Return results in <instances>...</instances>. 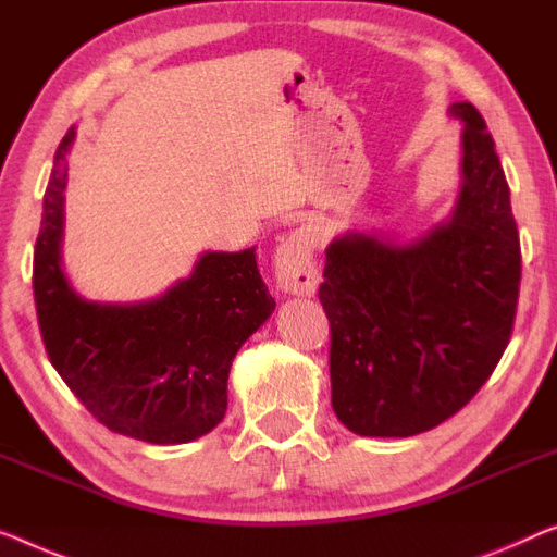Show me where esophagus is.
<instances>
[{
    "label": "esophagus",
    "instance_id": "esophagus-1",
    "mask_svg": "<svg viewBox=\"0 0 557 557\" xmlns=\"http://www.w3.org/2000/svg\"><path fill=\"white\" fill-rule=\"evenodd\" d=\"M320 247V227L307 222L282 237L275 252V277L287 295L312 297L320 285L314 250Z\"/></svg>",
    "mask_w": 557,
    "mask_h": 557
}]
</instances>
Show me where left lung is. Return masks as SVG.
Here are the masks:
<instances>
[{
  "instance_id": "obj_1",
  "label": "left lung",
  "mask_w": 557,
  "mask_h": 557,
  "mask_svg": "<svg viewBox=\"0 0 557 557\" xmlns=\"http://www.w3.org/2000/svg\"><path fill=\"white\" fill-rule=\"evenodd\" d=\"M462 122L453 212L410 243L347 230L327 245L320 302L330 320L332 410L362 437H410L453 418L510 343L520 239L485 120Z\"/></svg>"
}]
</instances>
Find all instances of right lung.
I'll use <instances>...</instances> for the list:
<instances>
[{"mask_svg": "<svg viewBox=\"0 0 557 557\" xmlns=\"http://www.w3.org/2000/svg\"><path fill=\"white\" fill-rule=\"evenodd\" d=\"M70 129L57 147L35 245V305L49 362L112 433L189 443L227 412V377L245 339L275 312L255 247L202 252L189 277L152 300L95 302L62 268Z\"/></svg>", "mask_w": 557, "mask_h": 557, "instance_id": "right-lung-1", "label": "right lung"}]
</instances>
